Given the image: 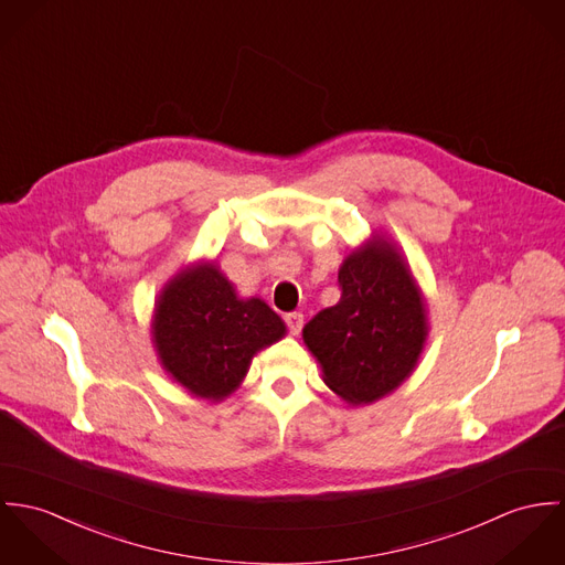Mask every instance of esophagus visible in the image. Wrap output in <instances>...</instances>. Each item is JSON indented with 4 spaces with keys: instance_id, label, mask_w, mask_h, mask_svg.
<instances>
[{
    "instance_id": "1",
    "label": "esophagus",
    "mask_w": 565,
    "mask_h": 565,
    "mask_svg": "<svg viewBox=\"0 0 565 565\" xmlns=\"http://www.w3.org/2000/svg\"><path fill=\"white\" fill-rule=\"evenodd\" d=\"M286 324H288V329H290V333H292V335H299V333H301V329H303V313H286Z\"/></svg>"
}]
</instances>
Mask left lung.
I'll use <instances>...</instances> for the list:
<instances>
[{
	"label": "left lung",
	"mask_w": 565,
	"mask_h": 565,
	"mask_svg": "<svg viewBox=\"0 0 565 565\" xmlns=\"http://www.w3.org/2000/svg\"><path fill=\"white\" fill-rule=\"evenodd\" d=\"M342 297L303 327L322 381L353 407L392 394L429 335L427 299L398 245L373 234L338 270Z\"/></svg>",
	"instance_id": "left-lung-1"
}]
</instances>
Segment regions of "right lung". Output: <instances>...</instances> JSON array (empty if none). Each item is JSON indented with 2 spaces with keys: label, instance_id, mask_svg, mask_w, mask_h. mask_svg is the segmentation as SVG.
Returning a JSON list of instances; mask_svg holds the SVG:
<instances>
[{
  "label": "right lung",
  "instance_id": "obj_1",
  "mask_svg": "<svg viewBox=\"0 0 565 565\" xmlns=\"http://www.w3.org/2000/svg\"><path fill=\"white\" fill-rule=\"evenodd\" d=\"M286 335L262 299L238 297L216 262H196L164 284L151 318L160 366L189 394L218 403L249 373L253 355Z\"/></svg>",
  "mask_w": 565,
  "mask_h": 565
}]
</instances>
